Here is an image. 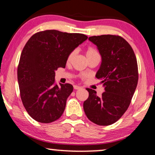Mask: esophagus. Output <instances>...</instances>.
<instances>
[{"label":"esophagus","mask_w":155,"mask_h":155,"mask_svg":"<svg viewBox=\"0 0 155 155\" xmlns=\"http://www.w3.org/2000/svg\"><path fill=\"white\" fill-rule=\"evenodd\" d=\"M74 87L75 90H80V89H81V87H79V86H78V85H75Z\"/></svg>","instance_id":"obj_1"}]
</instances>
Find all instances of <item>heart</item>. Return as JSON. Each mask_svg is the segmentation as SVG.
Masks as SVG:
<instances>
[{
	"instance_id": "obj_1",
	"label": "heart",
	"mask_w": 155,
	"mask_h": 155,
	"mask_svg": "<svg viewBox=\"0 0 155 155\" xmlns=\"http://www.w3.org/2000/svg\"><path fill=\"white\" fill-rule=\"evenodd\" d=\"M74 54H75V51H71L70 54H68V58H67V62H71V61H72L73 58H74ZM99 55V54H98V52L97 51L96 49H95L94 48H88L87 49L86 51V57L87 58L89 59L91 58V57H95V56H98Z\"/></svg>"
}]
</instances>
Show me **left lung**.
<instances>
[{
	"instance_id": "obj_1",
	"label": "left lung",
	"mask_w": 155,
	"mask_h": 155,
	"mask_svg": "<svg viewBox=\"0 0 155 155\" xmlns=\"http://www.w3.org/2000/svg\"><path fill=\"white\" fill-rule=\"evenodd\" d=\"M88 40L98 48L101 64L96 77L104 87L101 96L87 88L89 97L83 104L90 120L100 126L116 122L130 106L137 87L138 69L137 59L131 45L118 35H101Z\"/></svg>"
}]
</instances>
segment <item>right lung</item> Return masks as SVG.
<instances>
[{
    "label": "right lung",
    "instance_id": "obj_1",
    "mask_svg": "<svg viewBox=\"0 0 155 155\" xmlns=\"http://www.w3.org/2000/svg\"><path fill=\"white\" fill-rule=\"evenodd\" d=\"M83 34L45 30L31 37L22 51L18 80L23 106L32 118L48 124L62 116L74 87L55 84V71L65 68L68 54L85 41Z\"/></svg>",
    "mask_w": 155,
    "mask_h": 155
}]
</instances>
